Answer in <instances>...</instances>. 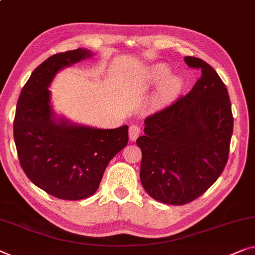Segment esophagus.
<instances>
[{
    "mask_svg": "<svg viewBox=\"0 0 255 255\" xmlns=\"http://www.w3.org/2000/svg\"><path fill=\"white\" fill-rule=\"evenodd\" d=\"M140 134V128L136 124H131L128 128V135H130L131 141H135Z\"/></svg>",
    "mask_w": 255,
    "mask_h": 255,
    "instance_id": "obj_1",
    "label": "esophagus"
}]
</instances>
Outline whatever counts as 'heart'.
<instances>
[{
	"label": "heart",
	"mask_w": 255,
	"mask_h": 255,
	"mask_svg": "<svg viewBox=\"0 0 255 255\" xmlns=\"http://www.w3.org/2000/svg\"><path fill=\"white\" fill-rule=\"evenodd\" d=\"M168 68L164 65H158L155 66V67L150 68L148 70V78L152 83H158L163 80L164 77L168 75ZM178 80L177 78H168V80L162 85L157 97H156V104L158 106L166 104L168 100L171 99V97L174 95L175 91L178 89Z\"/></svg>",
	"instance_id": "heart-1"
}]
</instances>
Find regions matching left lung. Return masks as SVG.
<instances>
[{"label":"left lung","mask_w":255,"mask_h":255,"mask_svg":"<svg viewBox=\"0 0 255 255\" xmlns=\"http://www.w3.org/2000/svg\"><path fill=\"white\" fill-rule=\"evenodd\" d=\"M201 77L180 97L144 120L141 185L156 201L185 205L217 181L229 156L234 117L229 95L218 73L204 60L185 57Z\"/></svg>","instance_id":"8db88e82"}]
</instances>
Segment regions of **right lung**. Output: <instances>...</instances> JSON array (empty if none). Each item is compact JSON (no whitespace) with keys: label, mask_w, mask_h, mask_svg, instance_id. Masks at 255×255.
I'll list each match as a JSON object with an SVG mask.
<instances>
[{"label":"right lung","mask_w":255,"mask_h":255,"mask_svg":"<svg viewBox=\"0 0 255 255\" xmlns=\"http://www.w3.org/2000/svg\"><path fill=\"white\" fill-rule=\"evenodd\" d=\"M92 53H57L34 69L19 96L13 138L19 162L35 186L53 197L77 201L97 191L108 163L128 144V127L95 128L57 120L49 85L61 68Z\"/></svg>","instance_id":"obj_1"}]
</instances>
